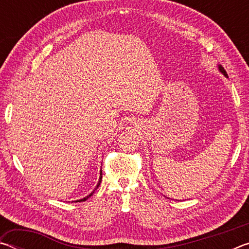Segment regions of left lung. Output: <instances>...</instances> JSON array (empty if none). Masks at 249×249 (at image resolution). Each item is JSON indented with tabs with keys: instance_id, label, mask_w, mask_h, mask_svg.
<instances>
[{
	"instance_id": "8db88e82",
	"label": "left lung",
	"mask_w": 249,
	"mask_h": 249,
	"mask_svg": "<svg viewBox=\"0 0 249 249\" xmlns=\"http://www.w3.org/2000/svg\"><path fill=\"white\" fill-rule=\"evenodd\" d=\"M218 69H220V70H221V72H222L223 74H224V75H225V77H227V73H226V71H225V69H224V68H223V67H222V66H220V67H218Z\"/></svg>"
}]
</instances>
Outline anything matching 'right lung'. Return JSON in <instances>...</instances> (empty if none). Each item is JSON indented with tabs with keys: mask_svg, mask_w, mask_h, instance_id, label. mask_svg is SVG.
I'll return each instance as SVG.
<instances>
[{
	"mask_svg": "<svg viewBox=\"0 0 249 249\" xmlns=\"http://www.w3.org/2000/svg\"><path fill=\"white\" fill-rule=\"evenodd\" d=\"M101 176H100V181H99V183H98V185H96V188L94 189V190L93 191H92L91 193H90V195L89 196H86V197H83V199H81V200H78V201H75V202H82V201H86V200H88V199H89V197L92 196V195H93V193H94V191L96 190V189H98L99 188V185H100V183H101V179H102V170H101V174H100Z\"/></svg>",
	"mask_w": 249,
	"mask_h": 249,
	"instance_id": "right-lung-1",
	"label": "right lung"
}]
</instances>
